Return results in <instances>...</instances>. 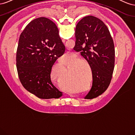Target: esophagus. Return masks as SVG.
<instances>
[{
	"instance_id": "1",
	"label": "esophagus",
	"mask_w": 135,
	"mask_h": 135,
	"mask_svg": "<svg viewBox=\"0 0 135 135\" xmlns=\"http://www.w3.org/2000/svg\"><path fill=\"white\" fill-rule=\"evenodd\" d=\"M62 42H63V43H65V39H62ZM69 52H70V51H69V50H67V51H66V53H67V54H69ZM71 95H72V94H71Z\"/></svg>"
}]
</instances>
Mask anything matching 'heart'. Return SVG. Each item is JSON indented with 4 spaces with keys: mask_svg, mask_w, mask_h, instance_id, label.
I'll return each mask as SVG.
<instances>
[{
    "mask_svg": "<svg viewBox=\"0 0 135 135\" xmlns=\"http://www.w3.org/2000/svg\"><path fill=\"white\" fill-rule=\"evenodd\" d=\"M59 66L60 68V69H61V70H64V69H65V66H64V64H60V65H59ZM51 75L52 76L53 75V74L52 73L51 74Z\"/></svg>",
    "mask_w": 135,
    "mask_h": 135,
    "instance_id": "b5f03b06",
    "label": "heart"
}]
</instances>
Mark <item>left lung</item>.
<instances>
[{
  "label": "left lung",
  "mask_w": 135,
  "mask_h": 135,
  "mask_svg": "<svg viewBox=\"0 0 135 135\" xmlns=\"http://www.w3.org/2000/svg\"><path fill=\"white\" fill-rule=\"evenodd\" d=\"M74 50L87 61L92 73V86L84 98L92 99L108 88L113 74L115 48L108 27L95 16H85L75 28Z\"/></svg>",
  "instance_id": "obj_1"
}]
</instances>
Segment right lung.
<instances>
[{"mask_svg":"<svg viewBox=\"0 0 135 135\" xmlns=\"http://www.w3.org/2000/svg\"><path fill=\"white\" fill-rule=\"evenodd\" d=\"M65 51L54 22L46 17L31 21L20 36L16 53V67L23 87L39 99L60 97L62 92L52 84L51 73Z\"/></svg>","mask_w":135,"mask_h":135,"instance_id":"add662e5","label":"right lung"}]
</instances>
